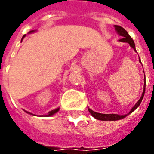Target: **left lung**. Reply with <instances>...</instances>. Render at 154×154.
<instances>
[{"label":"left lung","mask_w":154,"mask_h":154,"mask_svg":"<svg viewBox=\"0 0 154 154\" xmlns=\"http://www.w3.org/2000/svg\"><path fill=\"white\" fill-rule=\"evenodd\" d=\"M115 29H116V32H117V34L120 36H122V38H120L119 41L120 42H124V43H128V44L130 45V47L133 48L134 51L136 52L135 49V44H134V42L133 40V38L130 37L128 34V32L126 31L125 29L124 28H122L121 26H119V25H115ZM139 62L141 63V61L139 59ZM144 82H145V79H144ZM144 92H145V83H144V87H143V93L142 96L140 97V99L138 100V102L134 106L131 110L129 111V113L126 114V115H122V116H120V115H117V114H101V113H97V112H95L92 110H91L88 108V110H89V112L91 113V115L93 116L94 118H96L97 119H99V120H110V121H112V120H119V119H124L125 117L129 115L130 113H132L133 111L134 110H136L139 106L141 103V101H142L143 98V96H144Z\"/></svg>","instance_id":"8db88e82"}]
</instances>
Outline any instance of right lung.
Segmentation results:
<instances>
[{"label":"right lung","mask_w":154,"mask_h":154,"mask_svg":"<svg viewBox=\"0 0 154 154\" xmlns=\"http://www.w3.org/2000/svg\"><path fill=\"white\" fill-rule=\"evenodd\" d=\"M33 32H35V30H31V31L29 32V33H33ZM25 35H24V36H23V38H25ZM21 40H22V39H21ZM58 110H59V108H57V109H55V110H51V111H49L48 115H44V116H54V114L57 113ZM25 112H26V113L30 114V115H32L31 113H29V112H28V111H26V110H25Z\"/></svg>","instance_id":"add662e5"}]
</instances>
